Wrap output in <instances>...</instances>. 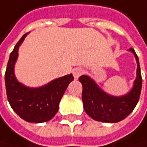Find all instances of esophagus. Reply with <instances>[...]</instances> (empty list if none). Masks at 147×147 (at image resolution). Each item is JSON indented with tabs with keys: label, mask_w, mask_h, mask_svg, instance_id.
Returning <instances> with one entry per match:
<instances>
[{
	"label": "esophagus",
	"mask_w": 147,
	"mask_h": 147,
	"mask_svg": "<svg viewBox=\"0 0 147 147\" xmlns=\"http://www.w3.org/2000/svg\"><path fill=\"white\" fill-rule=\"evenodd\" d=\"M82 72H83V69H82V68H81V67H76V68H74V69L73 70L74 77L75 79L79 78V76L82 74Z\"/></svg>",
	"instance_id": "34e87169"
}]
</instances>
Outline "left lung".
<instances>
[{
  "instance_id": "8db88e82",
  "label": "left lung",
  "mask_w": 147,
  "mask_h": 147,
  "mask_svg": "<svg viewBox=\"0 0 147 147\" xmlns=\"http://www.w3.org/2000/svg\"><path fill=\"white\" fill-rule=\"evenodd\" d=\"M136 61V77L132 89L123 96L108 94L88 75H82L79 81L82 85V99L85 112L96 121L116 123L130 114L136 106L140 97L142 77L139 60L133 48H129Z\"/></svg>"
}]
</instances>
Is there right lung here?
I'll use <instances>...</instances> for the list:
<instances>
[{
  "mask_svg": "<svg viewBox=\"0 0 147 147\" xmlns=\"http://www.w3.org/2000/svg\"><path fill=\"white\" fill-rule=\"evenodd\" d=\"M28 34L22 36L9 55L5 73L6 92L11 107L22 119L42 123L53 119L58 111L59 102L68 84L74 80V76L72 74H67L36 88L28 87L17 80L14 67L20 46Z\"/></svg>",
  "mask_w": 147,
  "mask_h": 147,
  "instance_id": "right-lung-1",
  "label": "right lung"
}]
</instances>
